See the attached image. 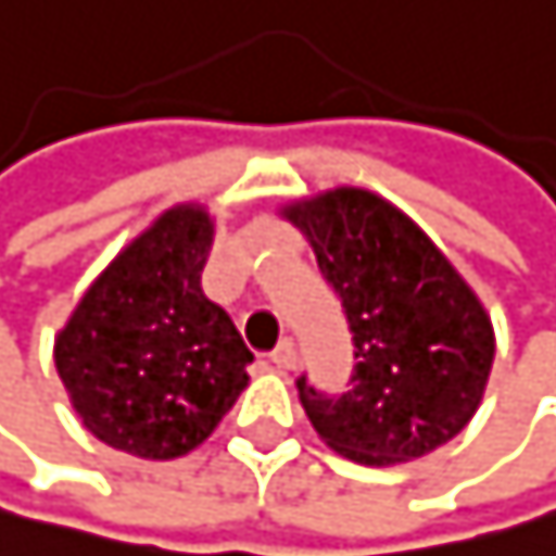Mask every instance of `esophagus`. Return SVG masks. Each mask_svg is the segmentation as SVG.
Instances as JSON below:
<instances>
[{
    "label": "esophagus",
    "instance_id": "esophagus-1",
    "mask_svg": "<svg viewBox=\"0 0 556 556\" xmlns=\"http://www.w3.org/2000/svg\"><path fill=\"white\" fill-rule=\"evenodd\" d=\"M269 361H273V367H276V371H290V367L298 364V346L290 343V340H283V343L276 346L273 354H269Z\"/></svg>",
    "mask_w": 556,
    "mask_h": 556
}]
</instances>
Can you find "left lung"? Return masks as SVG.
<instances>
[{
  "label": "left lung",
  "mask_w": 556,
  "mask_h": 556,
  "mask_svg": "<svg viewBox=\"0 0 556 556\" xmlns=\"http://www.w3.org/2000/svg\"><path fill=\"white\" fill-rule=\"evenodd\" d=\"M343 298L354 386L321 395L298 378L318 438L361 466L414 463L452 441L480 409L494 326L452 258L378 192L340 189L280 206Z\"/></svg>",
  "instance_id": "left-lung-1"
}]
</instances>
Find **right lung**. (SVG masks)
I'll return each instance as SVG.
<instances>
[{"instance_id":"right-lung-1","label":"right lung","mask_w":556,"mask_h":556,"mask_svg":"<svg viewBox=\"0 0 556 556\" xmlns=\"http://www.w3.org/2000/svg\"><path fill=\"white\" fill-rule=\"evenodd\" d=\"M213 235L199 202L164 210L108 262L55 336L79 424L136 459L189 455L249 386V346L199 287Z\"/></svg>"}]
</instances>
